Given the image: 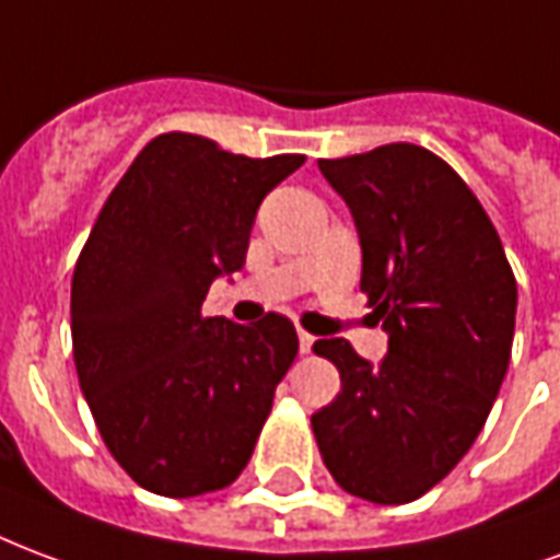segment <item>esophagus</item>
<instances>
[{
  "label": "esophagus",
  "instance_id": "34e87169",
  "mask_svg": "<svg viewBox=\"0 0 560 560\" xmlns=\"http://www.w3.org/2000/svg\"><path fill=\"white\" fill-rule=\"evenodd\" d=\"M313 346H316V337L307 334V330H298V349H301V354H310Z\"/></svg>",
  "mask_w": 560,
  "mask_h": 560
}]
</instances>
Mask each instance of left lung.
<instances>
[{
	"label": "left lung",
	"mask_w": 560,
	"mask_h": 560,
	"mask_svg": "<svg viewBox=\"0 0 560 560\" xmlns=\"http://www.w3.org/2000/svg\"><path fill=\"white\" fill-rule=\"evenodd\" d=\"M319 170L352 211L361 292L387 354L373 366L349 340L316 342L340 370V394L310 423L349 495L409 504L487 423L510 364L516 277L483 206L439 154L390 142Z\"/></svg>",
	"instance_id": "left-lung-1"
}]
</instances>
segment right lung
Returning <instances> with one entry per match:
<instances>
[{
	"label": "right lung",
	"instance_id": "obj_1",
	"mask_svg": "<svg viewBox=\"0 0 560 560\" xmlns=\"http://www.w3.org/2000/svg\"><path fill=\"white\" fill-rule=\"evenodd\" d=\"M301 163L161 133L89 232L71 280L73 364L104 444L154 495L230 487L295 361L285 316L238 325L206 316L202 301L244 265L262 199Z\"/></svg>",
	"mask_w": 560,
	"mask_h": 560
}]
</instances>
